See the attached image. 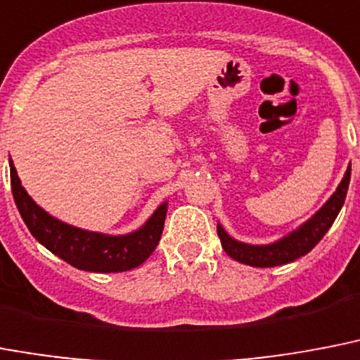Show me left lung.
Instances as JSON below:
<instances>
[{
    "label": "left lung",
    "instance_id": "8db88e82",
    "mask_svg": "<svg viewBox=\"0 0 360 360\" xmlns=\"http://www.w3.org/2000/svg\"><path fill=\"white\" fill-rule=\"evenodd\" d=\"M349 176H352V165L347 167L344 180H342L338 189L333 193V197L327 200L326 206L312 219L307 221L303 226H299L295 232L288 234L283 240L275 241L271 245H247V243H240V241L232 240L223 230V226H217L221 245H223V249H225V252L230 258L255 267L283 266V264H288V262H294L297 258L304 257L307 252L312 251L320 243V240L327 234L330 225L335 223L336 215H338L342 204L346 200Z\"/></svg>",
    "mask_w": 360,
    "mask_h": 360
}]
</instances>
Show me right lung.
<instances>
[{
  "label": "right lung",
  "instance_id": "1",
  "mask_svg": "<svg viewBox=\"0 0 360 360\" xmlns=\"http://www.w3.org/2000/svg\"><path fill=\"white\" fill-rule=\"evenodd\" d=\"M11 186H13L14 202L18 206L20 215L31 234L46 249H50L53 255L77 269L98 273L128 271L141 266L150 257L162 238L167 204H162L156 210V214L137 232L128 236H105L66 225L46 214L25 193L13 162H11Z\"/></svg>",
  "mask_w": 360,
  "mask_h": 360
}]
</instances>
